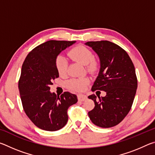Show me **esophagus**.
I'll return each instance as SVG.
<instances>
[{
  "label": "esophagus",
  "mask_w": 155,
  "mask_h": 155,
  "mask_svg": "<svg viewBox=\"0 0 155 155\" xmlns=\"http://www.w3.org/2000/svg\"><path fill=\"white\" fill-rule=\"evenodd\" d=\"M77 98L79 101H85V100L87 98V96L83 95V94H78Z\"/></svg>",
  "instance_id": "34e87169"
}]
</instances>
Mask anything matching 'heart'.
<instances>
[{
	"mask_svg": "<svg viewBox=\"0 0 155 155\" xmlns=\"http://www.w3.org/2000/svg\"><path fill=\"white\" fill-rule=\"evenodd\" d=\"M68 55L73 61L85 65V70L89 74H94L99 69V62L94 58V54L90 49L84 46H77L68 52ZM55 65L57 72L60 75H64L67 72L68 61L65 57L59 54L55 59ZM89 83L87 78H71L65 85L70 90L81 91L85 90Z\"/></svg>",
	"mask_w": 155,
	"mask_h": 155,
	"instance_id": "1",
	"label": "heart"
}]
</instances>
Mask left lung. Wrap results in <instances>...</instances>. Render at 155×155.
<instances>
[{"mask_svg":"<svg viewBox=\"0 0 155 155\" xmlns=\"http://www.w3.org/2000/svg\"><path fill=\"white\" fill-rule=\"evenodd\" d=\"M86 45L95 51L101 61V69L91 91H106V96L98 99L95 94L94 108L88 112L94 124L110 128L118 124L131 109L137 88L135 66L124 49L109 41H87Z\"/></svg>","mask_w":155,"mask_h":155,"instance_id":"1","label":"left lung"}]
</instances>
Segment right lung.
<instances>
[{"instance_id":"1","label":"right lung","mask_w":155,"mask_h":155,"mask_svg":"<svg viewBox=\"0 0 155 155\" xmlns=\"http://www.w3.org/2000/svg\"><path fill=\"white\" fill-rule=\"evenodd\" d=\"M75 41L49 40L33 48L23 62L18 81L23 109L37 127L48 131L61 129L68 120V109L77 102L75 94L57 96L50 85L59 77L55 59Z\"/></svg>"}]
</instances>
